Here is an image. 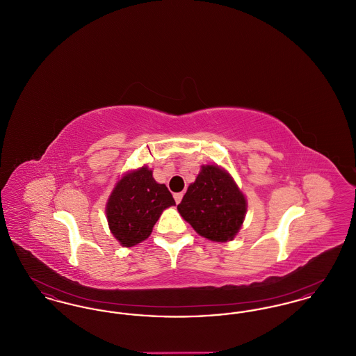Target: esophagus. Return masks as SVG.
Here are the masks:
<instances>
[{
	"mask_svg": "<svg viewBox=\"0 0 356 356\" xmlns=\"http://www.w3.org/2000/svg\"><path fill=\"white\" fill-rule=\"evenodd\" d=\"M173 197H175V202L179 204L180 202H181V199H183V193H181V192H179V193H175V195H173Z\"/></svg>",
	"mask_w": 356,
	"mask_h": 356,
	"instance_id": "1",
	"label": "esophagus"
}]
</instances>
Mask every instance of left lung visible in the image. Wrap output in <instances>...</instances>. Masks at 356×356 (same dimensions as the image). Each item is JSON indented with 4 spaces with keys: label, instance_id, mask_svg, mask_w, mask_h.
Wrapping results in <instances>:
<instances>
[{
    "label": "left lung",
    "instance_id": "8db88e82",
    "mask_svg": "<svg viewBox=\"0 0 356 356\" xmlns=\"http://www.w3.org/2000/svg\"><path fill=\"white\" fill-rule=\"evenodd\" d=\"M177 209L199 235L222 243L236 236L247 203L225 170L218 165H203Z\"/></svg>",
    "mask_w": 356,
    "mask_h": 356
}]
</instances>
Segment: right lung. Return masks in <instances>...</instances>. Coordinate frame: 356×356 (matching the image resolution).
I'll return each instance as SVG.
<instances>
[{
  "instance_id": "right-lung-1",
  "label": "right lung",
  "mask_w": 356,
  "mask_h": 356,
  "mask_svg": "<svg viewBox=\"0 0 356 356\" xmlns=\"http://www.w3.org/2000/svg\"><path fill=\"white\" fill-rule=\"evenodd\" d=\"M175 205L165 184L154 181L147 167L127 173L113 189L106 218L111 232L121 245L132 247L151 235L161 212Z\"/></svg>"
}]
</instances>
